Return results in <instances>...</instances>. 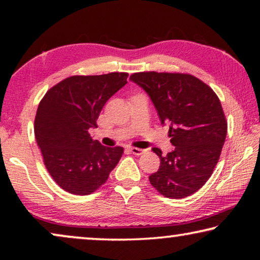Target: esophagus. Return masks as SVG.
<instances>
[{
	"instance_id": "obj_1",
	"label": "esophagus",
	"mask_w": 260,
	"mask_h": 260,
	"mask_svg": "<svg viewBox=\"0 0 260 260\" xmlns=\"http://www.w3.org/2000/svg\"><path fill=\"white\" fill-rule=\"evenodd\" d=\"M129 151L133 153V155H136V156H140L142 155V153H144V149H140V148H135V147H132L129 148Z\"/></svg>"
}]
</instances>
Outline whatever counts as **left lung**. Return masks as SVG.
I'll return each mask as SVG.
<instances>
[{"label":"left lung","mask_w":260,"mask_h":260,"mask_svg":"<svg viewBox=\"0 0 260 260\" xmlns=\"http://www.w3.org/2000/svg\"><path fill=\"white\" fill-rule=\"evenodd\" d=\"M131 80L150 96L161 124H170L175 147L162 156L152 151L160 166L149 180L169 199L195 193L212 175L227 135V121L217 94L199 78L187 73L138 72Z\"/></svg>","instance_id":"1"}]
</instances>
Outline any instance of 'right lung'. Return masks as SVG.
I'll use <instances>...</instances> for the list:
<instances>
[{
    "label": "right lung",
    "mask_w": 260,
    "mask_h": 260,
    "mask_svg": "<svg viewBox=\"0 0 260 260\" xmlns=\"http://www.w3.org/2000/svg\"><path fill=\"white\" fill-rule=\"evenodd\" d=\"M128 73L72 76L51 87L38 107L34 133L54 181L73 195H89L107 182L124 153L93 140L89 128Z\"/></svg>",
    "instance_id": "add662e5"
}]
</instances>
